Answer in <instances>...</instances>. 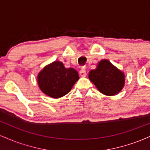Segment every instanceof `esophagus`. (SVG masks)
<instances>
[{
    "instance_id": "esophagus-1",
    "label": "esophagus",
    "mask_w": 150,
    "mask_h": 150,
    "mask_svg": "<svg viewBox=\"0 0 150 150\" xmlns=\"http://www.w3.org/2000/svg\"><path fill=\"white\" fill-rule=\"evenodd\" d=\"M86 75H87V74H86L85 68H82V70H81L80 71V75L81 77H86Z\"/></svg>"
}]
</instances>
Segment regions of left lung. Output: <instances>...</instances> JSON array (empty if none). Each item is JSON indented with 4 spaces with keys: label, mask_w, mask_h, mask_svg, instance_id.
I'll use <instances>...</instances> for the list:
<instances>
[{
    "label": "left lung",
    "mask_w": 150,
    "mask_h": 150,
    "mask_svg": "<svg viewBox=\"0 0 150 150\" xmlns=\"http://www.w3.org/2000/svg\"><path fill=\"white\" fill-rule=\"evenodd\" d=\"M88 77L98 90L106 96L118 94L125 85L124 73L106 59L101 60L97 68L89 71Z\"/></svg>",
    "instance_id": "1"
}]
</instances>
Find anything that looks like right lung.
Wrapping results in <instances>:
<instances>
[{
  "mask_svg": "<svg viewBox=\"0 0 150 150\" xmlns=\"http://www.w3.org/2000/svg\"><path fill=\"white\" fill-rule=\"evenodd\" d=\"M79 78L76 70L66 68L62 62L56 61L46 65L38 73L37 82L44 94L58 99L70 92Z\"/></svg>",
  "mask_w": 150,
  "mask_h": 150,
  "instance_id": "add662e5",
  "label": "right lung"
}]
</instances>
